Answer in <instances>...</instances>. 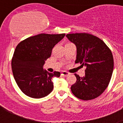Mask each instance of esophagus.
<instances>
[{
	"instance_id": "esophagus-1",
	"label": "esophagus",
	"mask_w": 123,
	"mask_h": 123,
	"mask_svg": "<svg viewBox=\"0 0 123 123\" xmlns=\"http://www.w3.org/2000/svg\"><path fill=\"white\" fill-rule=\"evenodd\" d=\"M62 74L63 76H68L69 75V73L67 72V71H63V72L62 73Z\"/></svg>"
}]
</instances>
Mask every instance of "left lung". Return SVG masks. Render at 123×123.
<instances>
[{"mask_svg":"<svg viewBox=\"0 0 123 123\" xmlns=\"http://www.w3.org/2000/svg\"><path fill=\"white\" fill-rule=\"evenodd\" d=\"M66 36L76 47L75 63H80L86 68L83 77L74 74L77 81L71 87V92L84 100L98 97L108 87L112 76V53L104 41L90 34H68Z\"/></svg>","mask_w":123,"mask_h":123,"instance_id":"left-lung-1","label":"left lung"}]
</instances>
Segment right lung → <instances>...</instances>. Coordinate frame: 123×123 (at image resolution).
<instances>
[{
    "label": "right lung",
    "mask_w": 123,
    "mask_h": 123,
    "mask_svg": "<svg viewBox=\"0 0 123 123\" xmlns=\"http://www.w3.org/2000/svg\"><path fill=\"white\" fill-rule=\"evenodd\" d=\"M65 36L40 34L18 44L12 60V69L17 85L25 95L41 98L52 92V78L60 77V73H50L43 67L51 56L52 49Z\"/></svg>",
    "instance_id": "1"
}]
</instances>
